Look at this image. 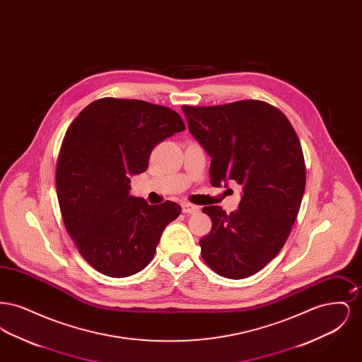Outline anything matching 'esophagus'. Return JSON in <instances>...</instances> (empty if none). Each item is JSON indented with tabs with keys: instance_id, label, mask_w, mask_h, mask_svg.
<instances>
[{
	"instance_id": "obj_1",
	"label": "esophagus",
	"mask_w": 362,
	"mask_h": 362,
	"mask_svg": "<svg viewBox=\"0 0 362 362\" xmlns=\"http://www.w3.org/2000/svg\"><path fill=\"white\" fill-rule=\"evenodd\" d=\"M182 210H183V213H186V214H194V213H198V211H199V206L192 205V204H183V205H182Z\"/></svg>"
}]
</instances>
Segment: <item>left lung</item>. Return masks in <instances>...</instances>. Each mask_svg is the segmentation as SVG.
<instances>
[{"instance_id":"8db88e82","label":"left lung","mask_w":362,"mask_h":362,"mask_svg":"<svg viewBox=\"0 0 362 362\" xmlns=\"http://www.w3.org/2000/svg\"><path fill=\"white\" fill-rule=\"evenodd\" d=\"M182 110L211 157V186L228 179L243 186L236 211L202 209L211 220L202 259L218 276H252L276 258L297 218L307 176L300 139L285 114L262 100Z\"/></svg>"}]
</instances>
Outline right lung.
<instances>
[{
    "label": "right lung",
    "instance_id": "add662e5",
    "mask_svg": "<svg viewBox=\"0 0 362 362\" xmlns=\"http://www.w3.org/2000/svg\"><path fill=\"white\" fill-rule=\"evenodd\" d=\"M186 129L168 107L103 98L70 123L57 160L64 224L78 252L104 276L123 278L153 259L165 226L182 207L130 197V176L145 173L158 142Z\"/></svg>",
    "mask_w": 362,
    "mask_h": 362
}]
</instances>
